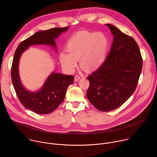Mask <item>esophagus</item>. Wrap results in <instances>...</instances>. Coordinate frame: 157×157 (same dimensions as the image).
<instances>
[{"label": "esophagus", "mask_w": 157, "mask_h": 157, "mask_svg": "<svg viewBox=\"0 0 157 157\" xmlns=\"http://www.w3.org/2000/svg\"><path fill=\"white\" fill-rule=\"evenodd\" d=\"M80 78H81V77H80L79 75H76L75 77V82L78 81Z\"/></svg>", "instance_id": "34e87169"}]
</instances>
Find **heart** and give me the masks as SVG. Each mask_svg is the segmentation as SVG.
Wrapping results in <instances>:
<instances>
[{"instance_id":"1","label":"heart","mask_w":157,"mask_h":157,"mask_svg":"<svg viewBox=\"0 0 157 157\" xmlns=\"http://www.w3.org/2000/svg\"><path fill=\"white\" fill-rule=\"evenodd\" d=\"M109 48V40L102 32H81L73 36L67 43V51L59 54L63 68L73 72L80 58L81 66L88 71L98 70L104 63Z\"/></svg>"}]
</instances>
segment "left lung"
<instances>
[{
    "instance_id": "8db88e82",
    "label": "left lung",
    "mask_w": 157,
    "mask_h": 157,
    "mask_svg": "<svg viewBox=\"0 0 157 157\" xmlns=\"http://www.w3.org/2000/svg\"><path fill=\"white\" fill-rule=\"evenodd\" d=\"M113 41L99 68L87 77V98L97 109L108 112L122 105L136 91L142 70V58L134 39L111 24H106Z\"/></svg>"
}]
</instances>
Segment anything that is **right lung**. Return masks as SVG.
I'll return each instance as SVG.
<instances>
[{
	"label": "right lung",
	"mask_w": 157,
	"mask_h": 157,
	"mask_svg": "<svg viewBox=\"0 0 157 157\" xmlns=\"http://www.w3.org/2000/svg\"><path fill=\"white\" fill-rule=\"evenodd\" d=\"M69 27L53 28L40 31L21 41L15 50L12 68V81L17 96L25 107L38 114H47L52 113L63 102L68 86L73 83L74 76L58 73H52L40 89L30 91L22 85L18 71L19 59L30 46L33 44H46L52 46L58 51L55 39L68 30Z\"/></svg>",
	"instance_id": "1"
}]
</instances>
